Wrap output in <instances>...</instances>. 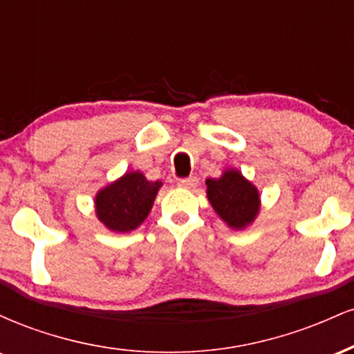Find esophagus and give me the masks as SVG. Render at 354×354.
Segmentation results:
<instances>
[{
	"instance_id": "1",
	"label": "esophagus",
	"mask_w": 354,
	"mask_h": 354,
	"mask_svg": "<svg viewBox=\"0 0 354 354\" xmlns=\"http://www.w3.org/2000/svg\"><path fill=\"white\" fill-rule=\"evenodd\" d=\"M196 185H198V178L196 176L183 178V180L178 181V186H181V188H186V189L194 188V186H196Z\"/></svg>"
}]
</instances>
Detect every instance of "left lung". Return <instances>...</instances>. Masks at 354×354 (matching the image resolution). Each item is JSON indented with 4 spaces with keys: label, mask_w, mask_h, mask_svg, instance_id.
I'll use <instances>...</instances> for the list:
<instances>
[{
    "label": "left lung",
    "mask_w": 354,
    "mask_h": 354,
    "mask_svg": "<svg viewBox=\"0 0 354 354\" xmlns=\"http://www.w3.org/2000/svg\"><path fill=\"white\" fill-rule=\"evenodd\" d=\"M206 196L221 221L231 230L253 225L261 209V194L236 168H226L219 178L206 180Z\"/></svg>",
    "instance_id": "8db88e82"
}]
</instances>
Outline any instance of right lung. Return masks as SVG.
Listing matches in <instances>:
<instances>
[{"label":"right lung","mask_w":354,"mask_h":354,"mask_svg":"<svg viewBox=\"0 0 354 354\" xmlns=\"http://www.w3.org/2000/svg\"><path fill=\"white\" fill-rule=\"evenodd\" d=\"M161 186L141 171H126L96 193V218L113 233H129L148 218Z\"/></svg>","instance_id":"obj_1"}]
</instances>
